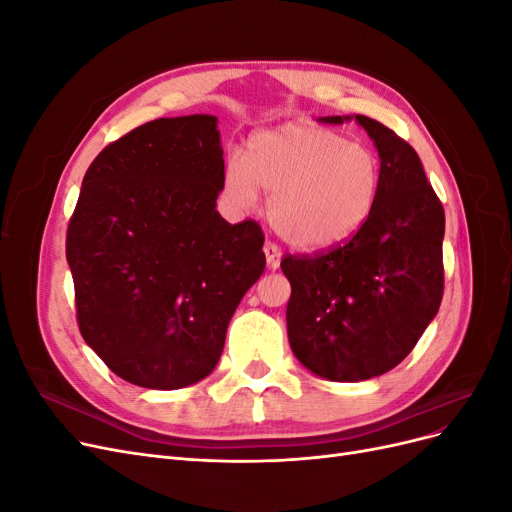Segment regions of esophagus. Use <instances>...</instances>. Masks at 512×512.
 Masks as SVG:
<instances>
[{"mask_svg": "<svg viewBox=\"0 0 512 512\" xmlns=\"http://www.w3.org/2000/svg\"><path fill=\"white\" fill-rule=\"evenodd\" d=\"M265 256H267V267L269 269H277L280 267V262H282V252H280V247H277L275 243H265Z\"/></svg>", "mask_w": 512, "mask_h": 512, "instance_id": "1", "label": "esophagus"}]
</instances>
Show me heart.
Returning <instances> with one entry per match:
<instances>
[{
	"instance_id": "heart-1",
	"label": "heart",
	"mask_w": 512,
	"mask_h": 512,
	"mask_svg": "<svg viewBox=\"0 0 512 512\" xmlns=\"http://www.w3.org/2000/svg\"><path fill=\"white\" fill-rule=\"evenodd\" d=\"M380 185L374 151L309 121L254 134L245 162L230 158L224 170V188L235 203L252 205L258 190L271 196L273 230L307 252L352 239L374 213Z\"/></svg>"
}]
</instances>
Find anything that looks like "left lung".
Returning <instances> with one entry per match:
<instances>
[{
	"instance_id": "left-lung-1",
	"label": "left lung",
	"mask_w": 512,
	"mask_h": 512,
	"mask_svg": "<svg viewBox=\"0 0 512 512\" xmlns=\"http://www.w3.org/2000/svg\"><path fill=\"white\" fill-rule=\"evenodd\" d=\"M354 119L374 141L382 185L365 226L327 254L286 256L288 342L299 363L333 382L386 374L436 318L442 290L444 209L418 153L380 121Z\"/></svg>"
}]
</instances>
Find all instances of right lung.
Here are the masks:
<instances>
[{
  "mask_svg": "<svg viewBox=\"0 0 512 512\" xmlns=\"http://www.w3.org/2000/svg\"><path fill=\"white\" fill-rule=\"evenodd\" d=\"M218 117H162L104 147L68 226L76 318L106 367L175 391L218 365L228 322L265 271L256 222L228 224Z\"/></svg>",
  "mask_w": 512,
  "mask_h": 512,
  "instance_id": "add662e5",
  "label": "right lung"
}]
</instances>
